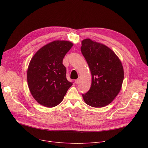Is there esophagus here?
Here are the masks:
<instances>
[{
    "label": "esophagus",
    "instance_id": "1",
    "mask_svg": "<svg viewBox=\"0 0 148 148\" xmlns=\"http://www.w3.org/2000/svg\"><path fill=\"white\" fill-rule=\"evenodd\" d=\"M79 82H80V79H76L75 80V84H79Z\"/></svg>",
    "mask_w": 148,
    "mask_h": 148
}]
</instances>
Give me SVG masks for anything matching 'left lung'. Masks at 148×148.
Here are the masks:
<instances>
[{
	"label": "left lung",
	"mask_w": 148,
	"mask_h": 148,
	"mask_svg": "<svg viewBox=\"0 0 148 148\" xmlns=\"http://www.w3.org/2000/svg\"><path fill=\"white\" fill-rule=\"evenodd\" d=\"M81 51L92 75L90 88L82 94L83 98L93 107H105L121 89L124 77L122 64L110 48L89 38L82 41Z\"/></svg>",
	"instance_id": "left-lung-1"
}]
</instances>
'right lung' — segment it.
<instances>
[{
	"label": "right lung",
	"instance_id": "add662e5",
	"mask_svg": "<svg viewBox=\"0 0 148 148\" xmlns=\"http://www.w3.org/2000/svg\"><path fill=\"white\" fill-rule=\"evenodd\" d=\"M73 45L68 41H54L43 46L31 59L27 72L28 86L41 105L58 106L72 86L73 83L66 79V69L62 61Z\"/></svg>",
	"mask_w": 148,
	"mask_h": 148
}]
</instances>
